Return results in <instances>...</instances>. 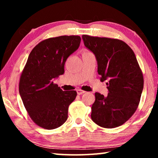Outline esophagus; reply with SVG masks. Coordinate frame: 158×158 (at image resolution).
Segmentation results:
<instances>
[{
    "instance_id": "34e87169",
    "label": "esophagus",
    "mask_w": 158,
    "mask_h": 158,
    "mask_svg": "<svg viewBox=\"0 0 158 158\" xmlns=\"http://www.w3.org/2000/svg\"><path fill=\"white\" fill-rule=\"evenodd\" d=\"M77 94H78V95H81V94H83V93H85V91H84V90H81V89L77 90Z\"/></svg>"
}]
</instances>
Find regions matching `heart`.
<instances>
[{
    "mask_svg": "<svg viewBox=\"0 0 158 158\" xmlns=\"http://www.w3.org/2000/svg\"><path fill=\"white\" fill-rule=\"evenodd\" d=\"M82 53H85V52H89V51H88L87 49H84L82 50Z\"/></svg>",
    "mask_w": 158,
    "mask_h": 158,
    "instance_id": "1",
    "label": "heart"
}]
</instances>
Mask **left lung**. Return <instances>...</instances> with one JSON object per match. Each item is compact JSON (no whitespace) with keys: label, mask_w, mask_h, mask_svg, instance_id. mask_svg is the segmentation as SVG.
<instances>
[{"label":"left lung","mask_w":158,"mask_h":158,"mask_svg":"<svg viewBox=\"0 0 158 158\" xmlns=\"http://www.w3.org/2000/svg\"><path fill=\"white\" fill-rule=\"evenodd\" d=\"M84 45L94 53L101 81L108 79V95L95 93L91 118L99 126L114 128L127 121L138 108L143 77L135 53L125 42L83 35Z\"/></svg>","instance_id":"8db88e82"}]
</instances>
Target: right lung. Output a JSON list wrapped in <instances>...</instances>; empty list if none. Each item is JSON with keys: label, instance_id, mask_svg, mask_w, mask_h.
<instances>
[{"label": "right lung", "instance_id": "obj_1", "mask_svg": "<svg viewBox=\"0 0 158 158\" xmlns=\"http://www.w3.org/2000/svg\"><path fill=\"white\" fill-rule=\"evenodd\" d=\"M80 42L78 35L44 40L31 51L21 73L19 90L23 105L32 121L44 129H55L68 119V107L77 92L63 91L53 80L64 73L67 58Z\"/></svg>", "mask_w": 158, "mask_h": 158}]
</instances>
